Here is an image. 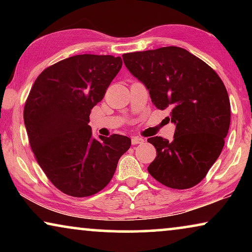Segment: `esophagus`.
Here are the masks:
<instances>
[{
    "mask_svg": "<svg viewBox=\"0 0 252 252\" xmlns=\"http://www.w3.org/2000/svg\"><path fill=\"white\" fill-rule=\"evenodd\" d=\"M144 140L142 137H139V136H132V143L133 144H141L143 143Z\"/></svg>",
    "mask_w": 252,
    "mask_h": 252,
    "instance_id": "obj_1",
    "label": "esophagus"
}]
</instances>
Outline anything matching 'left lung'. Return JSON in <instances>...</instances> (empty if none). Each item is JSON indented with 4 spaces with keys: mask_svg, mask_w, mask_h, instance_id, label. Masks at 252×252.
Listing matches in <instances>:
<instances>
[{
    "mask_svg": "<svg viewBox=\"0 0 252 252\" xmlns=\"http://www.w3.org/2000/svg\"><path fill=\"white\" fill-rule=\"evenodd\" d=\"M124 63L149 91L154 105L170 109L173 141L148 139L157 156L148 172L173 189H188L205 178L218 159L230 124V103L216 71L188 50L163 47L123 55Z\"/></svg>",
    "mask_w": 252,
    "mask_h": 252,
    "instance_id": "obj_1",
    "label": "left lung"
}]
</instances>
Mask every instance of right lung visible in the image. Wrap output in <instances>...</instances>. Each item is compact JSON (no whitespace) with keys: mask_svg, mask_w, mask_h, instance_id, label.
I'll list each match as a JSON object with an SVG mask.
<instances>
[{"mask_svg":"<svg viewBox=\"0 0 252 252\" xmlns=\"http://www.w3.org/2000/svg\"><path fill=\"white\" fill-rule=\"evenodd\" d=\"M120 57L77 55L47 67L36 78L24 106V123L40 167L57 189L87 197L111 181L130 139L93 137L92 109L122 68Z\"/></svg>","mask_w":252,"mask_h":252,"instance_id":"1","label":"right lung"}]
</instances>
